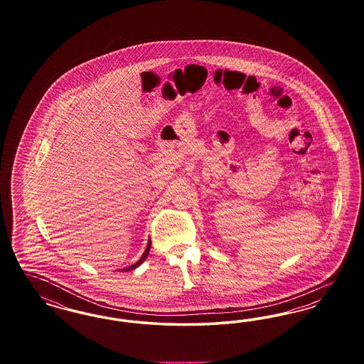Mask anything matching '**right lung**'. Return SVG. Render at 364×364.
Masks as SVG:
<instances>
[{
  "mask_svg": "<svg viewBox=\"0 0 364 364\" xmlns=\"http://www.w3.org/2000/svg\"><path fill=\"white\" fill-rule=\"evenodd\" d=\"M150 245H151V242H149V244H147V248H146V251H144V254L141 255V258L135 263V264H132V266H129V267H125V269H122V270H125V272H129V270H134V269H136L138 267L139 264L143 262V260L146 259L147 258V255H149V251H150Z\"/></svg>",
  "mask_w": 364,
  "mask_h": 364,
  "instance_id": "obj_1",
  "label": "right lung"
}]
</instances>
